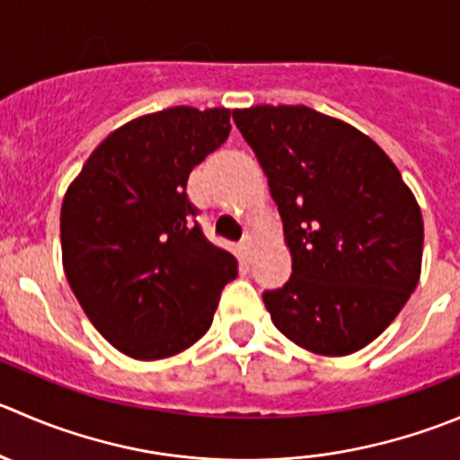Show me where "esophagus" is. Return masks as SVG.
Segmentation results:
<instances>
[{"label":"esophagus","mask_w":460,"mask_h":460,"mask_svg":"<svg viewBox=\"0 0 460 460\" xmlns=\"http://www.w3.org/2000/svg\"><path fill=\"white\" fill-rule=\"evenodd\" d=\"M253 244H256V235L253 234H244V238H243V243H240V247H243V252L247 253H252V249H253Z\"/></svg>","instance_id":"34e87169"}]
</instances>
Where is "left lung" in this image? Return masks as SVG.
Here are the masks:
<instances>
[{"mask_svg": "<svg viewBox=\"0 0 460 460\" xmlns=\"http://www.w3.org/2000/svg\"><path fill=\"white\" fill-rule=\"evenodd\" d=\"M283 220L292 276L262 292L276 328L316 355L385 332L420 279L422 213L367 135L305 105L234 110Z\"/></svg>", "mask_w": 460, "mask_h": 460, "instance_id": "obj_1", "label": "left lung"}]
</instances>
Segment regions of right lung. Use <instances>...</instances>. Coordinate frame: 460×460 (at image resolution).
Segmentation results:
<instances>
[{
    "label": "right lung",
    "instance_id": "add662e5",
    "mask_svg": "<svg viewBox=\"0 0 460 460\" xmlns=\"http://www.w3.org/2000/svg\"><path fill=\"white\" fill-rule=\"evenodd\" d=\"M225 107H171L111 132L60 211L62 265L84 314L135 359H164L208 328L238 261L208 243L189 175L231 130Z\"/></svg>",
    "mask_w": 460,
    "mask_h": 460
}]
</instances>
